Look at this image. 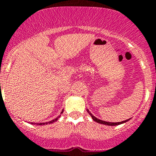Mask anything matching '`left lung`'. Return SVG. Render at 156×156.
Returning a JSON list of instances; mask_svg holds the SVG:
<instances>
[{"instance_id": "1", "label": "left lung", "mask_w": 156, "mask_h": 156, "mask_svg": "<svg viewBox=\"0 0 156 156\" xmlns=\"http://www.w3.org/2000/svg\"><path fill=\"white\" fill-rule=\"evenodd\" d=\"M86 111H87L88 113L90 115V116L92 117V119L94 120L95 122H97L98 123H101V124H104V125H107V126H117V125H120V124H122V123L124 122H126L127 121H129V119H127V120H125V121H122V122H105V121H102V120H101V119H98L97 118H96L95 116H93V115L91 114V112H89L88 109H86Z\"/></svg>"}]
</instances>
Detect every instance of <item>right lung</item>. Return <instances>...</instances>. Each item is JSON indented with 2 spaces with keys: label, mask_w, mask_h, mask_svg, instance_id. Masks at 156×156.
<instances>
[{
  "label": "right lung",
  "mask_w": 156,
  "mask_h": 156,
  "mask_svg": "<svg viewBox=\"0 0 156 156\" xmlns=\"http://www.w3.org/2000/svg\"><path fill=\"white\" fill-rule=\"evenodd\" d=\"M63 112H62L61 113H63ZM60 117V116H59V117H57L56 118V119H53V120H52V121H50V122H43V123H34V122H32L31 123V124H37V125H44V124H51V123H53L54 122H55V121H57L58 120V119H59V118Z\"/></svg>",
  "instance_id": "right-lung-1"
}]
</instances>
